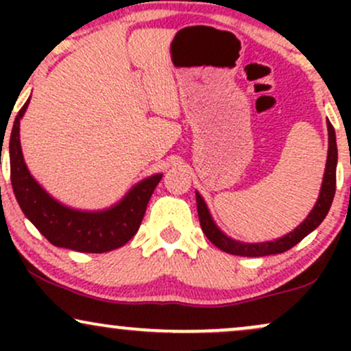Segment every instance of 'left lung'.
<instances>
[{"instance_id": "1", "label": "left lung", "mask_w": 351, "mask_h": 351, "mask_svg": "<svg viewBox=\"0 0 351 351\" xmlns=\"http://www.w3.org/2000/svg\"><path fill=\"white\" fill-rule=\"evenodd\" d=\"M328 128V153H327V165H325L324 181H322L320 195L315 206L305 217L304 223H300L293 231L287 232L285 236L279 239L267 241V243H241V241L232 239L228 234H224L219 228L216 226L215 219H213L211 213L204 203L203 196L196 191V204H198V216L199 224L203 232L211 241L216 247L221 251L232 254V256H244V257H261V256H271V254H280L289 251L295 244H299L305 236L310 234L313 229L320 226L322 221L328 215V209L332 206L333 196H335L337 186V162H338V152H337V136L333 130L332 123L327 122Z\"/></svg>"}]
</instances>
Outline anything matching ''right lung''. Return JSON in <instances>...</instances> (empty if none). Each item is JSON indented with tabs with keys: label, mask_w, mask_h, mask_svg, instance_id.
Segmentation results:
<instances>
[{
	"label": "right lung",
	"mask_w": 351,
	"mask_h": 351,
	"mask_svg": "<svg viewBox=\"0 0 351 351\" xmlns=\"http://www.w3.org/2000/svg\"><path fill=\"white\" fill-rule=\"evenodd\" d=\"M31 97L16 115L10 135L11 184L24 216L38 231L54 244L79 252H107L122 247L138 231L156 184L163 173L148 176L134 184L119 203L99 211H84L66 206L49 193L27 170L19 142V122L29 106ZM5 136L1 135V142ZM3 152V148H1ZM1 156V155H0Z\"/></svg>",
	"instance_id": "obj_1"
}]
</instances>
